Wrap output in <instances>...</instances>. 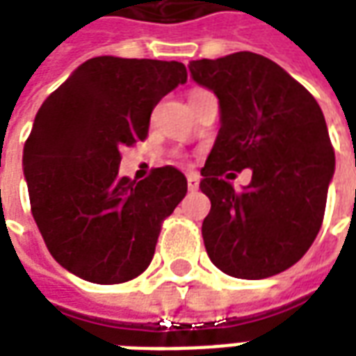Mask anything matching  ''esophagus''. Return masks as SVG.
<instances>
[{"mask_svg": "<svg viewBox=\"0 0 356 356\" xmlns=\"http://www.w3.org/2000/svg\"><path fill=\"white\" fill-rule=\"evenodd\" d=\"M186 186H188L191 193L198 191V186H200V175L198 173H188L186 175Z\"/></svg>", "mask_w": 356, "mask_h": 356, "instance_id": "obj_1", "label": "esophagus"}]
</instances>
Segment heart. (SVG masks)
I'll return each mask as SVG.
<instances>
[{"label": "heart", "mask_w": 356, "mask_h": 356, "mask_svg": "<svg viewBox=\"0 0 356 356\" xmlns=\"http://www.w3.org/2000/svg\"><path fill=\"white\" fill-rule=\"evenodd\" d=\"M206 93H208V91H204V89H194L193 93H191V102L196 101L198 97H202V95H206Z\"/></svg>", "instance_id": "b5f03b06"}]
</instances>
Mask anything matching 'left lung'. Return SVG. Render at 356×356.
<instances>
[{
	"label": "left lung",
	"mask_w": 356,
	"mask_h": 356,
	"mask_svg": "<svg viewBox=\"0 0 356 356\" xmlns=\"http://www.w3.org/2000/svg\"><path fill=\"white\" fill-rule=\"evenodd\" d=\"M211 89L221 127L202 168L211 202L202 223L209 259L236 278L259 280L298 263L321 231L336 156L318 102L270 58L240 51L188 65ZM250 167L234 191L225 177Z\"/></svg>",
	"instance_id": "left-lung-1"
}]
</instances>
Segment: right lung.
<instances>
[{"mask_svg":"<svg viewBox=\"0 0 356 356\" xmlns=\"http://www.w3.org/2000/svg\"><path fill=\"white\" fill-rule=\"evenodd\" d=\"M185 81L177 60L95 57L38 110L22 156L30 209L49 254L72 275L122 284L152 261L186 177L173 165L139 183L120 177V148L147 139L154 106Z\"/></svg>","mask_w":356,"mask_h":356,"instance_id":"add662e5","label":"right lung"}]
</instances>
